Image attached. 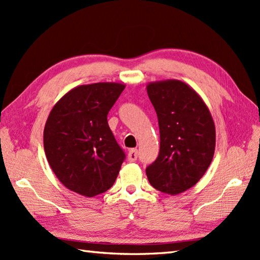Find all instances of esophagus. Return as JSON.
<instances>
[{"label":"esophagus","mask_w":260,"mask_h":260,"mask_svg":"<svg viewBox=\"0 0 260 260\" xmlns=\"http://www.w3.org/2000/svg\"><path fill=\"white\" fill-rule=\"evenodd\" d=\"M127 157H128V161L129 162H135L137 157H139V152H137V150H131L128 152V155H127Z\"/></svg>","instance_id":"1"}]
</instances>
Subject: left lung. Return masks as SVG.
<instances>
[{
  "label": "left lung",
  "mask_w": 260,
  "mask_h": 260,
  "mask_svg": "<svg viewBox=\"0 0 260 260\" xmlns=\"http://www.w3.org/2000/svg\"><path fill=\"white\" fill-rule=\"evenodd\" d=\"M147 93L157 114L159 153L146 168L156 190L179 194L206 173L215 147L214 123L198 93L180 80L153 82Z\"/></svg>",
  "instance_id": "8db88e82"
}]
</instances>
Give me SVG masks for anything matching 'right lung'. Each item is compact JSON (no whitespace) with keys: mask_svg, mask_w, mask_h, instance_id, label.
I'll use <instances>...</instances> for the list:
<instances>
[{"mask_svg":"<svg viewBox=\"0 0 260 260\" xmlns=\"http://www.w3.org/2000/svg\"><path fill=\"white\" fill-rule=\"evenodd\" d=\"M124 88L115 82L76 87L49 115L43 132L46 156L69 190L95 197L113 186L126 155L107 115Z\"/></svg>","mask_w":260,"mask_h":260,"instance_id":"1","label":"right lung"}]
</instances>
